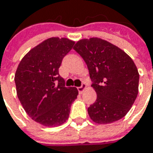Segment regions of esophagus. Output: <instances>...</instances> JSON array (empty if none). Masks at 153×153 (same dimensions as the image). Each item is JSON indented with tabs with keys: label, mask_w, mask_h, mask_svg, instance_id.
Segmentation results:
<instances>
[{
	"label": "esophagus",
	"mask_w": 153,
	"mask_h": 153,
	"mask_svg": "<svg viewBox=\"0 0 153 153\" xmlns=\"http://www.w3.org/2000/svg\"><path fill=\"white\" fill-rule=\"evenodd\" d=\"M85 90H86V85L85 84H82L81 86L78 87V91H79V92L80 93V94H82Z\"/></svg>",
	"instance_id": "obj_1"
}]
</instances>
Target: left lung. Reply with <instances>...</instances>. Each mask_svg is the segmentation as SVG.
<instances>
[{"label": "left lung", "mask_w": 153, "mask_h": 153, "mask_svg": "<svg viewBox=\"0 0 153 153\" xmlns=\"http://www.w3.org/2000/svg\"><path fill=\"white\" fill-rule=\"evenodd\" d=\"M74 49L86 63L96 102L88 108L93 122L106 124L124 118L139 91V73L134 62L119 47L97 37L77 41Z\"/></svg>", "instance_id": "8db88e82"}]
</instances>
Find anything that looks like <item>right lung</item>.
<instances>
[{
    "instance_id": "add662e5",
    "label": "right lung",
    "mask_w": 153,
    "mask_h": 153,
    "mask_svg": "<svg viewBox=\"0 0 153 153\" xmlns=\"http://www.w3.org/2000/svg\"><path fill=\"white\" fill-rule=\"evenodd\" d=\"M74 43L68 38L46 39L24 56L15 73L17 95L24 111L46 127L66 122L79 94L75 87L64 86L58 72L63 56Z\"/></svg>"
}]
</instances>
